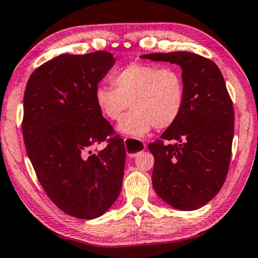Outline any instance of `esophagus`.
<instances>
[{
    "instance_id": "obj_1",
    "label": "esophagus",
    "mask_w": 258,
    "mask_h": 258,
    "mask_svg": "<svg viewBox=\"0 0 258 258\" xmlns=\"http://www.w3.org/2000/svg\"><path fill=\"white\" fill-rule=\"evenodd\" d=\"M124 144L126 147V153L130 157H136L140 151L146 149V145L142 141L133 140V139L125 138Z\"/></svg>"
}]
</instances>
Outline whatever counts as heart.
<instances>
[{"instance_id":"heart-1","label":"heart","mask_w":258,"mask_h":258,"mask_svg":"<svg viewBox=\"0 0 258 258\" xmlns=\"http://www.w3.org/2000/svg\"><path fill=\"white\" fill-rule=\"evenodd\" d=\"M113 88L97 87L95 103L109 120L120 119L130 105L133 110L117 125L119 133L146 136L154 127L169 128L179 119L186 100L185 81L175 68L132 63L110 78Z\"/></svg>"}]
</instances>
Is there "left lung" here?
I'll return each instance as SVG.
<instances>
[{"mask_svg": "<svg viewBox=\"0 0 258 258\" xmlns=\"http://www.w3.org/2000/svg\"><path fill=\"white\" fill-rule=\"evenodd\" d=\"M141 58L175 63L182 70V112L148 148L155 157L151 179L156 194L174 209L196 210L218 194L230 167L234 133L230 94L218 67L206 57L173 51Z\"/></svg>", "mask_w": 258, "mask_h": 258, "instance_id": "8db88e82", "label": "left lung"}]
</instances>
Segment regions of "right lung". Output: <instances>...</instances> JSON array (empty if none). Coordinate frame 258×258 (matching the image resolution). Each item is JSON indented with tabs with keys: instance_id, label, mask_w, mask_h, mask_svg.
Returning <instances> with one entry per match:
<instances>
[{
	"instance_id": "1",
	"label": "right lung",
	"mask_w": 258,
	"mask_h": 258,
	"mask_svg": "<svg viewBox=\"0 0 258 258\" xmlns=\"http://www.w3.org/2000/svg\"><path fill=\"white\" fill-rule=\"evenodd\" d=\"M111 52L63 54L32 73L24 94L23 136L48 198L80 219L97 218L121 190L126 150L95 103ZM107 140L104 150L95 147Z\"/></svg>"
}]
</instances>
